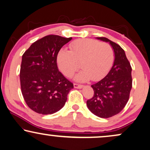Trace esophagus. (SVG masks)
Instances as JSON below:
<instances>
[{
    "label": "esophagus",
    "instance_id": "esophagus-1",
    "mask_svg": "<svg viewBox=\"0 0 150 150\" xmlns=\"http://www.w3.org/2000/svg\"><path fill=\"white\" fill-rule=\"evenodd\" d=\"M74 88H82L84 86L81 84H73Z\"/></svg>",
    "mask_w": 150,
    "mask_h": 150
}]
</instances>
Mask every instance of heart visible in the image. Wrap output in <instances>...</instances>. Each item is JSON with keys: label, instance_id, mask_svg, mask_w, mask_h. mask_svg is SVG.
I'll use <instances>...</instances> for the list:
<instances>
[{"label": "heart", "instance_id": "1", "mask_svg": "<svg viewBox=\"0 0 150 150\" xmlns=\"http://www.w3.org/2000/svg\"><path fill=\"white\" fill-rule=\"evenodd\" d=\"M70 51L62 49L58 52L57 62L59 69L66 77H71L79 68L75 80L84 82L91 79L98 81L107 75L114 60V52L107 43H100L91 39H82L70 45Z\"/></svg>", "mask_w": 150, "mask_h": 150}]
</instances>
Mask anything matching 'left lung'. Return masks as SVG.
Returning <instances> with one entry per match:
<instances>
[{
  "label": "left lung",
  "mask_w": 150,
  "mask_h": 150,
  "mask_svg": "<svg viewBox=\"0 0 150 150\" xmlns=\"http://www.w3.org/2000/svg\"><path fill=\"white\" fill-rule=\"evenodd\" d=\"M96 39L109 43L114 52V62L107 75L91 85L94 95L86 105L94 115L108 118L120 113L127 103L132 87V67L120 45L105 37Z\"/></svg>",
  "instance_id": "left-lung-1"
}]
</instances>
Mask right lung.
<instances>
[{
  "label": "right lung",
  "instance_id": "1",
  "mask_svg": "<svg viewBox=\"0 0 150 150\" xmlns=\"http://www.w3.org/2000/svg\"><path fill=\"white\" fill-rule=\"evenodd\" d=\"M71 37L48 35L30 45L22 56L21 92L27 105L39 114H52L65 105L73 84L59 71L57 57Z\"/></svg>",
  "mask_w": 150,
  "mask_h": 150
}]
</instances>
